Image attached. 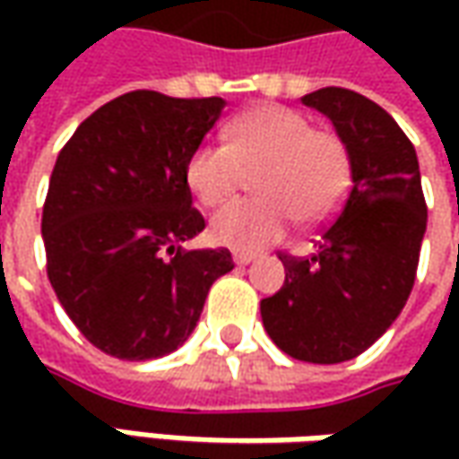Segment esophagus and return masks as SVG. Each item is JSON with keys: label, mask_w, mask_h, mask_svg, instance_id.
<instances>
[{"label": "esophagus", "mask_w": 459, "mask_h": 459, "mask_svg": "<svg viewBox=\"0 0 459 459\" xmlns=\"http://www.w3.org/2000/svg\"><path fill=\"white\" fill-rule=\"evenodd\" d=\"M232 260H235L238 265H250V263L255 260V255H253V253H235V255H232Z\"/></svg>", "instance_id": "obj_1"}]
</instances>
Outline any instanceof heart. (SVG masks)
Instances as JSON below:
<instances>
[{
    "label": "heart",
    "instance_id": "b5f03b06",
    "mask_svg": "<svg viewBox=\"0 0 459 459\" xmlns=\"http://www.w3.org/2000/svg\"><path fill=\"white\" fill-rule=\"evenodd\" d=\"M227 145H199L186 163L196 202L220 206L235 196L245 170H255V199L224 206L212 220V239L255 253L286 235L293 221L332 220L352 186V155L342 137L316 130L291 107L263 104L227 127Z\"/></svg>",
    "mask_w": 459,
    "mask_h": 459
}]
</instances>
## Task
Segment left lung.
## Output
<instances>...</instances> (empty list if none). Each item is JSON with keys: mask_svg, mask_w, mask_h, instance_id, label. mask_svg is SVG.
Listing matches in <instances>:
<instances>
[{"mask_svg": "<svg viewBox=\"0 0 459 459\" xmlns=\"http://www.w3.org/2000/svg\"><path fill=\"white\" fill-rule=\"evenodd\" d=\"M301 101L347 143L352 186L314 255H281L283 289L260 301V316L286 355L332 365L365 352L406 307L427 204L414 145L383 107L340 86Z\"/></svg>", "mask_w": 459, "mask_h": 459, "instance_id": "1", "label": "left lung"}]
</instances>
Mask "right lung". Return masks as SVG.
Segmentation results:
<instances>
[{
  "label": "right lung",
  "instance_id": "add662e5",
  "mask_svg": "<svg viewBox=\"0 0 459 459\" xmlns=\"http://www.w3.org/2000/svg\"><path fill=\"white\" fill-rule=\"evenodd\" d=\"M224 99L130 91L107 101L58 152L43 206L48 278L79 332L119 360L188 340L230 250H184L204 230L186 163Z\"/></svg>",
  "mask_w": 459,
  "mask_h": 459
}]
</instances>
